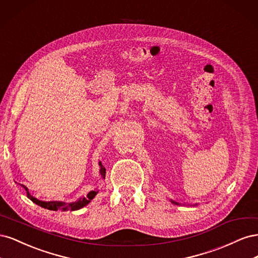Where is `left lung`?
<instances>
[{
  "instance_id": "1",
  "label": "left lung",
  "mask_w": 258,
  "mask_h": 258,
  "mask_svg": "<svg viewBox=\"0 0 258 258\" xmlns=\"http://www.w3.org/2000/svg\"><path fill=\"white\" fill-rule=\"evenodd\" d=\"M171 202H172V204H174V205H178L177 202H175V201H172V200H171Z\"/></svg>"
}]
</instances>
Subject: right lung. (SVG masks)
<instances>
[{"label":"right lung","mask_w":258,"mask_h":258,"mask_svg":"<svg viewBox=\"0 0 258 258\" xmlns=\"http://www.w3.org/2000/svg\"><path fill=\"white\" fill-rule=\"evenodd\" d=\"M99 166H100V174H101V177L102 178H105V168L102 166V163L99 162ZM21 186L23 187V188L26 189L27 191V197L31 200L33 201L35 205L40 206L44 209H47V210H51V211H58V210H62V211H76V210H80L82 208H84L85 206H87L89 202L95 198L96 195L99 192L98 189H95V190H91L89 191L87 195H86V197H83V198H80L77 201L75 202H72V204H66V202H62V201H42V200H38L36 199L35 197L31 196V194L29 192L28 188L25 186L22 185Z\"/></svg>","instance_id":"right-lung-1"}]
</instances>
